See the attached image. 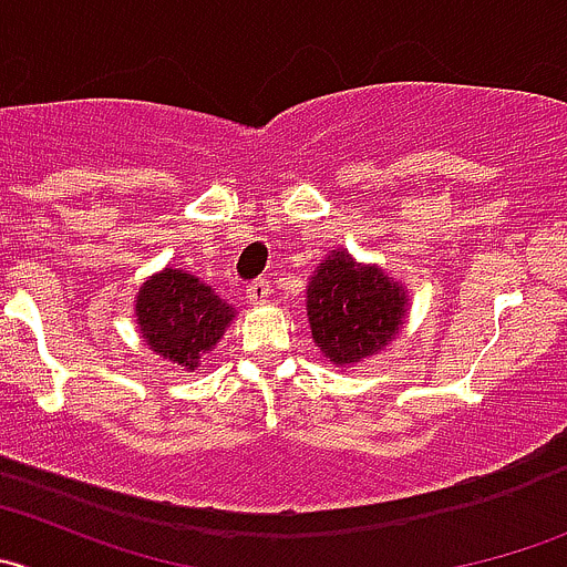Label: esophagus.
Returning <instances> with one entry per match:
<instances>
[{
    "instance_id": "esophagus-1",
    "label": "esophagus",
    "mask_w": 567,
    "mask_h": 567,
    "mask_svg": "<svg viewBox=\"0 0 567 567\" xmlns=\"http://www.w3.org/2000/svg\"><path fill=\"white\" fill-rule=\"evenodd\" d=\"M247 298H250V303H264V300L269 298V280L267 278L250 280V287H247Z\"/></svg>"
}]
</instances>
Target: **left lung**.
Segmentation results:
<instances>
[{
  "label": "left lung",
  "instance_id": "1",
  "mask_svg": "<svg viewBox=\"0 0 567 567\" xmlns=\"http://www.w3.org/2000/svg\"><path fill=\"white\" fill-rule=\"evenodd\" d=\"M403 284L348 250H331L306 289L311 339L337 368L381 353L406 320Z\"/></svg>",
  "mask_w": 567,
  "mask_h": 567
}]
</instances>
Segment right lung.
<instances>
[{
    "instance_id": "1",
    "label": "right lung",
    "mask_w": 567,
    "mask_h": 567,
    "mask_svg": "<svg viewBox=\"0 0 567 567\" xmlns=\"http://www.w3.org/2000/svg\"><path fill=\"white\" fill-rule=\"evenodd\" d=\"M234 317V306L183 269H161L136 295V322L144 342L188 373L214 350Z\"/></svg>"
}]
</instances>
